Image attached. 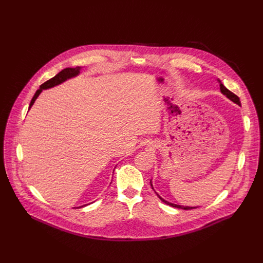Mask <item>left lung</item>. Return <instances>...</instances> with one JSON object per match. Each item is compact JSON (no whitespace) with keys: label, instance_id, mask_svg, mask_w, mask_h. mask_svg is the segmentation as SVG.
Returning <instances> with one entry per match:
<instances>
[{"label":"left lung","instance_id":"1","mask_svg":"<svg viewBox=\"0 0 263 263\" xmlns=\"http://www.w3.org/2000/svg\"><path fill=\"white\" fill-rule=\"evenodd\" d=\"M217 82L219 83V89H220V92L223 95V96H226V98H228L230 101H232L233 103H235V104H237L238 105H241V102H240V99L236 96V95H234L233 92H231L221 82H220V80L219 79H217ZM151 185H152V187H153V189H154V186H153V183H152V180H151ZM155 190V189H154ZM157 193V192H156ZM157 195H158V198L162 201V202H164L165 204H167V205H170V206H173V208H176V209H180V210H192V209H196L195 206L194 208H192V206H184V205H179V204H175V203H172V202H168V201H166V200H164L162 197H160L159 195H158V193H157Z\"/></svg>","mask_w":263,"mask_h":263}]
</instances>
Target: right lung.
Returning a JSON list of instances; mask_svg holds the SVG:
<instances>
[{"label": "right lung", "instance_id": "1", "mask_svg": "<svg viewBox=\"0 0 263 263\" xmlns=\"http://www.w3.org/2000/svg\"><path fill=\"white\" fill-rule=\"evenodd\" d=\"M80 72H81V67L66 68V69L62 70L60 73H58V74H57L54 77H53V78H51L50 80L46 81L44 84H42V85L40 86V88L36 90L35 95L33 96V98H32V100H31V102H30L29 107H28V110L31 108V106L33 105L34 102H35V101H36V99L39 98V96L43 92V90H45V89H49V88H52V87H54V86H57V85H60V84H62L63 82L67 81L68 79H71V78H74V77L78 76V75L80 74ZM86 205H88V204H84V205L79 206V208L81 209V208L86 206ZM79 208H77V209H79Z\"/></svg>", "mask_w": 263, "mask_h": 263}]
</instances>
